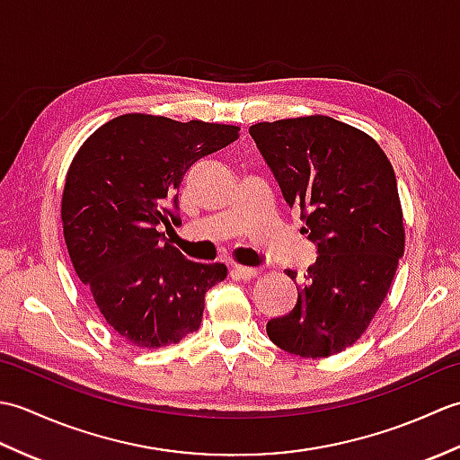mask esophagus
Here are the masks:
<instances>
[{
	"instance_id": "esophagus-1",
	"label": "esophagus",
	"mask_w": 460,
	"mask_h": 460,
	"mask_svg": "<svg viewBox=\"0 0 460 460\" xmlns=\"http://www.w3.org/2000/svg\"><path fill=\"white\" fill-rule=\"evenodd\" d=\"M259 269H255V267H243V265H235L233 267V275H235L237 279H241V280H251V279H255L257 275H259Z\"/></svg>"
}]
</instances>
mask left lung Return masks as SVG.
Returning <instances> with one entry per match:
<instances>
[{"label":"left lung","instance_id":"1","mask_svg":"<svg viewBox=\"0 0 460 460\" xmlns=\"http://www.w3.org/2000/svg\"><path fill=\"white\" fill-rule=\"evenodd\" d=\"M249 134L318 245L296 306L267 334L300 358L340 354L367 330L403 257L394 165L369 134L322 114L257 122Z\"/></svg>","mask_w":460,"mask_h":460}]
</instances>
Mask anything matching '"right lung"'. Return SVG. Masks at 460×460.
Returning <instances> with one entry per match:
<instances>
[{
	"mask_svg": "<svg viewBox=\"0 0 460 460\" xmlns=\"http://www.w3.org/2000/svg\"><path fill=\"white\" fill-rule=\"evenodd\" d=\"M239 126L130 112L94 130L75 154L61 199L76 275L114 332L136 348L178 344L201 324L205 292L223 262H193L164 237L178 223V188L203 155L239 138Z\"/></svg>",
	"mask_w": 460,
	"mask_h": 460,
	"instance_id": "obj_1",
	"label": "right lung"
}]
</instances>
